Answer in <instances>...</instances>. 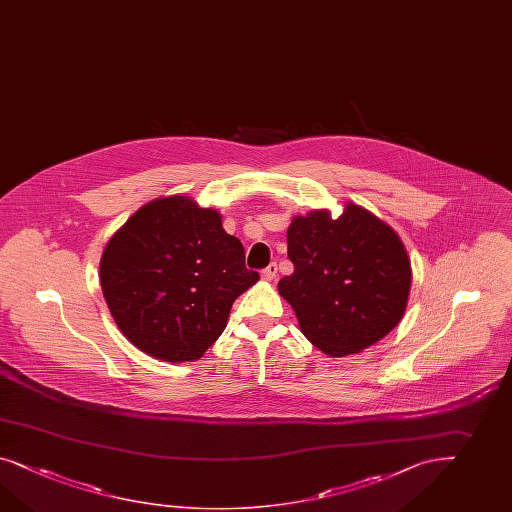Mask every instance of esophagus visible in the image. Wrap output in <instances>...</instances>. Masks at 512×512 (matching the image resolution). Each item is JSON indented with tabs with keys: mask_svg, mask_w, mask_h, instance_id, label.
<instances>
[{
	"mask_svg": "<svg viewBox=\"0 0 512 512\" xmlns=\"http://www.w3.org/2000/svg\"><path fill=\"white\" fill-rule=\"evenodd\" d=\"M261 276H263V279H266V281H272L274 277L277 276V264L276 263H270L266 268H263V272H261Z\"/></svg>",
	"mask_w": 512,
	"mask_h": 512,
	"instance_id": "34e87169",
	"label": "esophagus"
}]
</instances>
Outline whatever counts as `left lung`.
Returning a JSON list of instances; mask_svg holds the SVG:
<instances>
[{
    "mask_svg": "<svg viewBox=\"0 0 512 512\" xmlns=\"http://www.w3.org/2000/svg\"><path fill=\"white\" fill-rule=\"evenodd\" d=\"M291 276L277 283L305 337L332 358L356 354L391 332L406 309L412 268L399 236L369 210L348 205L294 218Z\"/></svg>",
    "mask_w": 512,
    "mask_h": 512,
    "instance_id": "8db88e82",
    "label": "left lung"
}]
</instances>
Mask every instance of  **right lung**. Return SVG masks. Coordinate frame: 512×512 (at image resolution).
<instances>
[{
	"mask_svg": "<svg viewBox=\"0 0 512 512\" xmlns=\"http://www.w3.org/2000/svg\"><path fill=\"white\" fill-rule=\"evenodd\" d=\"M259 279L220 214L173 195L126 221L100 261V285L119 330L164 361L201 358L231 305Z\"/></svg>",
	"mask_w": 512,
	"mask_h": 512,
	"instance_id": "add662e5",
	"label": "right lung"
}]
</instances>
